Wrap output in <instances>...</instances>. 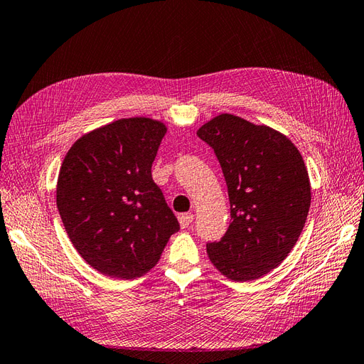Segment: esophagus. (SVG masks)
Instances as JSON below:
<instances>
[{"label": "esophagus", "mask_w": 364, "mask_h": 364, "mask_svg": "<svg viewBox=\"0 0 364 364\" xmlns=\"http://www.w3.org/2000/svg\"><path fill=\"white\" fill-rule=\"evenodd\" d=\"M193 220V214L192 213H184V214H180L178 217V222L181 225V228H188Z\"/></svg>", "instance_id": "1"}]
</instances>
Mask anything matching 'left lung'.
I'll list each match as a JSON object with an SVG mask.
<instances>
[{
  "mask_svg": "<svg viewBox=\"0 0 364 364\" xmlns=\"http://www.w3.org/2000/svg\"><path fill=\"white\" fill-rule=\"evenodd\" d=\"M197 134L214 149L231 205L222 240L206 245L209 260L231 281H255L289 256L306 225V164L285 134L230 113L203 124Z\"/></svg>",
  "mask_w": 364,
  "mask_h": 364,
  "instance_id": "obj_1",
  "label": "left lung"
}]
</instances>
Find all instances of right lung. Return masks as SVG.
<instances>
[{
  "label": "right lung",
  "instance_id": "1",
  "mask_svg": "<svg viewBox=\"0 0 364 364\" xmlns=\"http://www.w3.org/2000/svg\"><path fill=\"white\" fill-rule=\"evenodd\" d=\"M167 127L127 117L75 141L57 180V209L74 248L99 273L134 279L156 265L180 223L151 178Z\"/></svg>",
  "mask_w": 364,
  "mask_h": 364
}]
</instances>
